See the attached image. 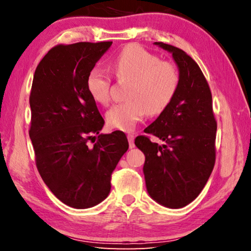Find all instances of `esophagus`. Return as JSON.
I'll return each instance as SVG.
<instances>
[{
	"mask_svg": "<svg viewBox=\"0 0 251 251\" xmlns=\"http://www.w3.org/2000/svg\"><path fill=\"white\" fill-rule=\"evenodd\" d=\"M134 138H135L134 134H128V135H127V139H128V143H129V148H134L135 147Z\"/></svg>",
	"mask_w": 251,
	"mask_h": 251,
	"instance_id": "obj_1",
	"label": "esophagus"
}]
</instances>
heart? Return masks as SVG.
<instances>
[{"instance_id":"1","label":"heart","mask_w":251,"mask_h":251,"mask_svg":"<svg viewBox=\"0 0 251 251\" xmlns=\"http://www.w3.org/2000/svg\"><path fill=\"white\" fill-rule=\"evenodd\" d=\"M109 69L118 80H130L126 92L128 100L114 105L106 113L110 128L129 131L146 113L157 115L166 109L178 92L180 75L177 66L137 44L123 48L110 58ZM86 90L92 100L108 105L112 99V77L94 67L86 77Z\"/></svg>"}]
</instances>
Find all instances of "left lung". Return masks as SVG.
I'll list each match as a JSON object with an SVG mask.
<instances>
[{"label": "left lung", "mask_w": 251, "mask_h": 251, "mask_svg": "<svg viewBox=\"0 0 251 251\" xmlns=\"http://www.w3.org/2000/svg\"><path fill=\"white\" fill-rule=\"evenodd\" d=\"M173 54L180 85L171 105L144 130L164 141L141 135L135 145L145 154L144 175L150 196L168 208H181L205 187L216 161L217 122L209 85L201 67L184 50L155 42Z\"/></svg>", "instance_id": "left-lung-1"}]
</instances>
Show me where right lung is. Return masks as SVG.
<instances>
[{
  "mask_svg": "<svg viewBox=\"0 0 251 251\" xmlns=\"http://www.w3.org/2000/svg\"><path fill=\"white\" fill-rule=\"evenodd\" d=\"M112 43L58 44L33 77L28 134L37 171L50 192L76 209L108 196L112 173L128 150L123 131L100 134L104 118L86 90L87 74Z\"/></svg>",
  "mask_w": 251,
  "mask_h": 251,
  "instance_id": "right-lung-1",
  "label": "right lung"
}]
</instances>
